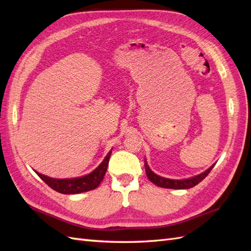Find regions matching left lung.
Wrapping results in <instances>:
<instances>
[{"label":"left lung","mask_w":251,"mask_h":251,"mask_svg":"<svg viewBox=\"0 0 251 251\" xmlns=\"http://www.w3.org/2000/svg\"><path fill=\"white\" fill-rule=\"evenodd\" d=\"M144 166H145V172H146V175L147 178L150 179V180L155 183L158 187H161V188H165V189H177V190H183V189H190L195 187L196 184H198L201 181H202L203 179L208 176L209 173L211 172V170L214 168L213 164L210 168L204 171L201 174H199L197 176L194 177H191L188 179H182V180H174V179H169V178H163V177H160L158 175H156L155 173H153L151 169L150 166L147 165V162L144 161Z\"/></svg>","instance_id":"left-lung-1"}]
</instances>
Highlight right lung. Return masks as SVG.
Masks as SVG:
<instances>
[{
    "label": "right lung",
    "mask_w": 251,
    "mask_h": 251,
    "mask_svg": "<svg viewBox=\"0 0 251 251\" xmlns=\"http://www.w3.org/2000/svg\"><path fill=\"white\" fill-rule=\"evenodd\" d=\"M110 156H111V151L108 152V155L104 159V161H102L98 168H96L93 172L90 173V174L82 177L71 178V179H56V178L44 176L38 172L36 173L37 175L39 176L42 180L53 190L62 193V194H78V193L91 191L99 187L100 181L104 179V176L106 174Z\"/></svg>",
    "instance_id": "right-lung-1"
}]
</instances>
